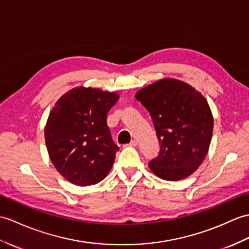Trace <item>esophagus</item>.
Returning a JSON list of instances; mask_svg holds the SVG:
<instances>
[{
  "label": "esophagus",
  "mask_w": 249,
  "mask_h": 249,
  "mask_svg": "<svg viewBox=\"0 0 249 249\" xmlns=\"http://www.w3.org/2000/svg\"><path fill=\"white\" fill-rule=\"evenodd\" d=\"M137 144H138L137 140H135V139H134V140H131V142L129 143V145L130 146H137Z\"/></svg>",
  "instance_id": "34e87169"
}]
</instances>
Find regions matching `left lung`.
<instances>
[{"label":"left lung","mask_w":249,"mask_h":249,"mask_svg":"<svg viewBox=\"0 0 249 249\" xmlns=\"http://www.w3.org/2000/svg\"><path fill=\"white\" fill-rule=\"evenodd\" d=\"M153 120L160 153L149 169L164 180L187 178L203 163L210 146L213 118L206 98L180 80H158L136 94Z\"/></svg>","instance_id":"8db88e82"}]
</instances>
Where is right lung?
<instances>
[{"mask_svg":"<svg viewBox=\"0 0 249 249\" xmlns=\"http://www.w3.org/2000/svg\"><path fill=\"white\" fill-rule=\"evenodd\" d=\"M119 95L95 88H74L52 109L44 129L56 170L77 186L103 180L120 147L112 140L107 114Z\"/></svg>","mask_w":249,"mask_h":249,"instance_id":"add662e5","label":"right lung"}]
</instances>
